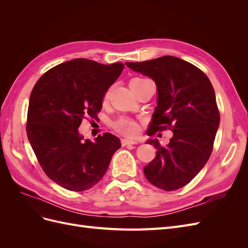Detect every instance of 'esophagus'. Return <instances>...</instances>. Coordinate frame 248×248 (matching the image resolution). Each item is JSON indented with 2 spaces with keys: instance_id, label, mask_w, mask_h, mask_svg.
<instances>
[{
  "instance_id": "1",
  "label": "esophagus",
  "mask_w": 248,
  "mask_h": 248,
  "mask_svg": "<svg viewBox=\"0 0 248 248\" xmlns=\"http://www.w3.org/2000/svg\"><path fill=\"white\" fill-rule=\"evenodd\" d=\"M121 144H122V146H128V145H137L138 142L134 140H128V139H123L121 140Z\"/></svg>"
}]
</instances>
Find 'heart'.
<instances>
[{
  "label": "heart",
  "instance_id": "heart-1",
  "mask_svg": "<svg viewBox=\"0 0 248 248\" xmlns=\"http://www.w3.org/2000/svg\"><path fill=\"white\" fill-rule=\"evenodd\" d=\"M147 78H134L130 80V87L137 82L142 81ZM110 95V89H108L106 93L103 94V101L106 102L108 100ZM112 127L116 131H118L119 133L124 134V136H128V137H133L137 136L139 132V125L138 123L134 121V120L127 118V117H121L117 119L116 121L112 122Z\"/></svg>",
  "mask_w": 248,
  "mask_h": 248
}]
</instances>
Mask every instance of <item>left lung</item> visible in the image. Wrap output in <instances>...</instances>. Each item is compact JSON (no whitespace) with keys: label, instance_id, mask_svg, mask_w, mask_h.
I'll return each mask as SVG.
<instances>
[{"label":"left lung","instance_id":"1","mask_svg":"<svg viewBox=\"0 0 248 248\" xmlns=\"http://www.w3.org/2000/svg\"><path fill=\"white\" fill-rule=\"evenodd\" d=\"M126 65L157 86V108L148 136L167 129L174 133L166 147L157 140L148 141L157 153L144 168L145 176L166 191L181 188L204 168L213 150L220 116L211 81L197 66L171 56Z\"/></svg>","mask_w":248,"mask_h":248}]
</instances>
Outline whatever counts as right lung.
I'll return each instance as SVG.
<instances>
[{
  "instance_id": "obj_1",
  "label": "right lung",
  "mask_w": 248,
  "mask_h": 248,
  "mask_svg": "<svg viewBox=\"0 0 248 248\" xmlns=\"http://www.w3.org/2000/svg\"><path fill=\"white\" fill-rule=\"evenodd\" d=\"M124 68L76 59L47 70L30 96L27 134L40 167L52 181L71 191L98 183L120 140L106 132L95 142L82 140L78 128L84 119L97 118L103 94Z\"/></svg>"
}]
</instances>
